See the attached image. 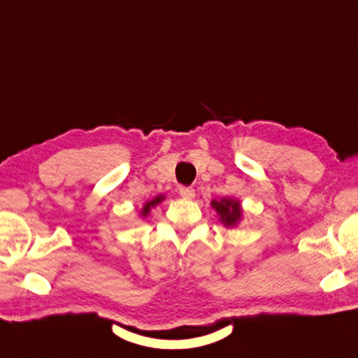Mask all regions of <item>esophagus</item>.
Here are the masks:
<instances>
[{"instance_id": "34e87169", "label": "esophagus", "mask_w": 358, "mask_h": 358, "mask_svg": "<svg viewBox=\"0 0 358 358\" xmlns=\"http://www.w3.org/2000/svg\"><path fill=\"white\" fill-rule=\"evenodd\" d=\"M180 195L185 199H192L195 196V190L192 187H180Z\"/></svg>"}]
</instances>
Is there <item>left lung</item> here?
Wrapping results in <instances>:
<instances>
[{
	"instance_id": "1",
	"label": "left lung",
	"mask_w": 358,
	"mask_h": 358,
	"mask_svg": "<svg viewBox=\"0 0 358 358\" xmlns=\"http://www.w3.org/2000/svg\"><path fill=\"white\" fill-rule=\"evenodd\" d=\"M210 206L217 212L218 220L224 227L234 229L243 221V206L238 198L222 196L220 199H212Z\"/></svg>"
}]
</instances>
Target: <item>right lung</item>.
Returning a JSON list of instances; mask_svg holds the SVG:
<instances>
[{"label":"right lung","instance_id":"1","mask_svg":"<svg viewBox=\"0 0 358 358\" xmlns=\"http://www.w3.org/2000/svg\"><path fill=\"white\" fill-rule=\"evenodd\" d=\"M164 199H166L164 195H157L152 199L146 201L143 204V207H141V210H140V218H148V215L151 213V209H154L155 206H159L162 201H164Z\"/></svg>","mask_w":358,"mask_h":358}]
</instances>
